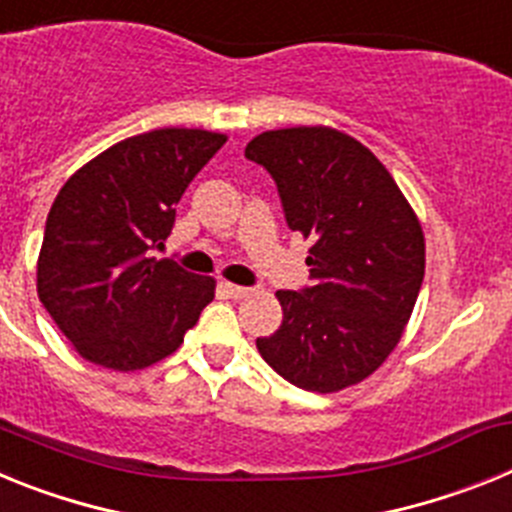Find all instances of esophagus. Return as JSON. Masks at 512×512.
<instances>
[{"instance_id":"34e87169","label":"esophagus","mask_w":512,"mask_h":512,"mask_svg":"<svg viewBox=\"0 0 512 512\" xmlns=\"http://www.w3.org/2000/svg\"><path fill=\"white\" fill-rule=\"evenodd\" d=\"M223 289H225V295L235 297V300H241V297H248V292H251V289H248V287H241V284H230V282H223Z\"/></svg>"}]
</instances>
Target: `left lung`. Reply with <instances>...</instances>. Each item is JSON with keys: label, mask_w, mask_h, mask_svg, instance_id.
I'll return each mask as SVG.
<instances>
[{"label": "left lung", "mask_w": 512, "mask_h": 512, "mask_svg": "<svg viewBox=\"0 0 512 512\" xmlns=\"http://www.w3.org/2000/svg\"><path fill=\"white\" fill-rule=\"evenodd\" d=\"M246 158L277 182L284 217L310 238V287L279 289L284 320L256 338L266 364L310 392L374 374L402 338L425 274V238L405 194L341 130H266Z\"/></svg>", "instance_id": "8db88e82"}]
</instances>
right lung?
Here are the masks:
<instances>
[{"label":"right lung","mask_w":512,"mask_h":512,"mask_svg":"<svg viewBox=\"0 0 512 512\" xmlns=\"http://www.w3.org/2000/svg\"><path fill=\"white\" fill-rule=\"evenodd\" d=\"M223 133L161 128L133 135L63 184L45 220L38 297L92 364L135 372L166 359L215 297V279L153 259Z\"/></svg>","instance_id":"right-lung-1"}]
</instances>
